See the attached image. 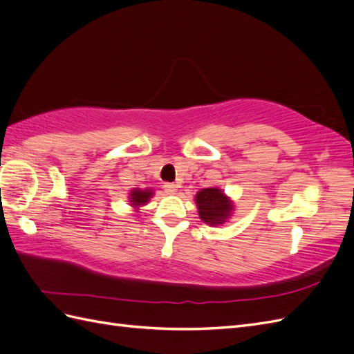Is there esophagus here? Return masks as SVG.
Here are the masks:
<instances>
[{"instance_id":"34e87169","label":"esophagus","mask_w":354,"mask_h":354,"mask_svg":"<svg viewBox=\"0 0 354 354\" xmlns=\"http://www.w3.org/2000/svg\"><path fill=\"white\" fill-rule=\"evenodd\" d=\"M164 190L167 192L168 195H174L176 192H177V186L174 183H165L164 185Z\"/></svg>"}]
</instances>
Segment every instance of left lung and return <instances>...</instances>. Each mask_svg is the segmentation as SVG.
Here are the masks:
<instances>
[{
  "instance_id": "obj_1",
  "label": "left lung",
  "mask_w": 354,
  "mask_h": 354,
  "mask_svg": "<svg viewBox=\"0 0 354 354\" xmlns=\"http://www.w3.org/2000/svg\"><path fill=\"white\" fill-rule=\"evenodd\" d=\"M196 207L199 218L209 224V226H218L226 221L233 212L232 201L224 195V192L217 187H208L199 190L196 196Z\"/></svg>"
}]
</instances>
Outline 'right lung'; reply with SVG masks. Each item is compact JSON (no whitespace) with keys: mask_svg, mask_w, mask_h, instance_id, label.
I'll return each mask as SVG.
<instances>
[{"mask_svg":"<svg viewBox=\"0 0 354 354\" xmlns=\"http://www.w3.org/2000/svg\"><path fill=\"white\" fill-rule=\"evenodd\" d=\"M153 196V190L152 189H133L130 192V202H131V207L134 208H138L142 205H146V203L149 202V199H151Z\"/></svg>","mask_w":354,"mask_h":354,"instance_id":"obj_1","label":"right lung"}]
</instances>
